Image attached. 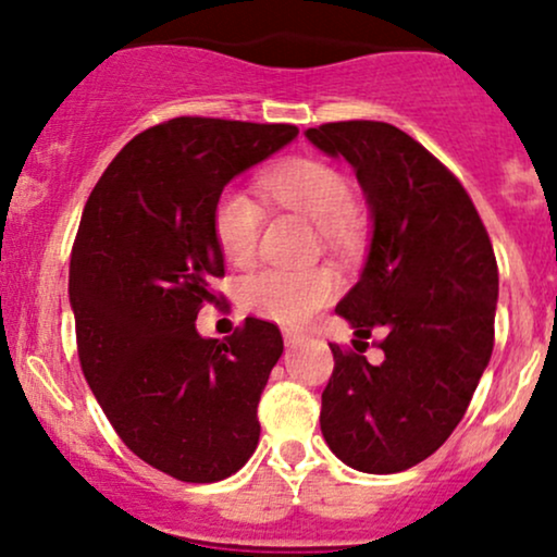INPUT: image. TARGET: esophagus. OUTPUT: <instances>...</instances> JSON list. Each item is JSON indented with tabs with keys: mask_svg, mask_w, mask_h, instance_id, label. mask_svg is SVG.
I'll return each mask as SVG.
<instances>
[{
	"mask_svg": "<svg viewBox=\"0 0 557 557\" xmlns=\"http://www.w3.org/2000/svg\"><path fill=\"white\" fill-rule=\"evenodd\" d=\"M283 337H285V345H298L304 343V332L300 330H283Z\"/></svg>",
	"mask_w": 557,
	"mask_h": 557,
	"instance_id": "34e87169",
	"label": "esophagus"
}]
</instances>
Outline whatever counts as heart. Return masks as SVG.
<instances>
[{
	"label": "heart",
	"mask_w": 557,
	"mask_h": 557,
	"mask_svg": "<svg viewBox=\"0 0 557 557\" xmlns=\"http://www.w3.org/2000/svg\"><path fill=\"white\" fill-rule=\"evenodd\" d=\"M264 194L280 207L290 209L319 225L330 243L354 235V188L341 170L319 159H290L261 177ZM214 240L230 264L246 267L257 253L261 209L246 190L225 188L214 201ZM337 274L327 267L298 270H261L243 285V304L257 317L298 327L335 298Z\"/></svg>",
	"instance_id": "1"
}]
</instances>
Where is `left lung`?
<instances>
[{
    "mask_svg": "<svg viewBox=\"0 0 557 557\" xmlns=\"http://www.w3.org/2000/svg\"><path fill=\"white\" fill-rule=\"evenodd\" d=\"M306 138L354 168L372 214L367 264L335 309L359 341L330 345L319 424L350 469L395 474L450 437L487 369L495 251L458 177L400 127L348 120ZM372 331L383 332L380 364L362 356Z\"/></svg>",
    "mask_w": 557,
    "mask_h": 557,
    "instance_id": "left-lung-1",
    "label": "left lung"
}]
</instances>
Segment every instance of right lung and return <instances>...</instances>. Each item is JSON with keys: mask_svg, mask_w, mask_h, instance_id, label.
<instances>
[{"mask_svg": "<svg viewBox=\"0 0 557 557\" xmlns=\"http://www.w3.org/2000/svg\"><path fill=\"white\" fill-rule=\"evenodd\" d=\"M296 136V125L168 120L112 159L83 209L70 257L83 376L120 440L181 482L227 479L259 445L283 335L248 317L214 341L196 317L225 274L216 196Z\"/></svg>", "mask_w": 557, "mask_h": 557, "instance_id": "right-lung-1", "label": "right lung"}]
</instances>
